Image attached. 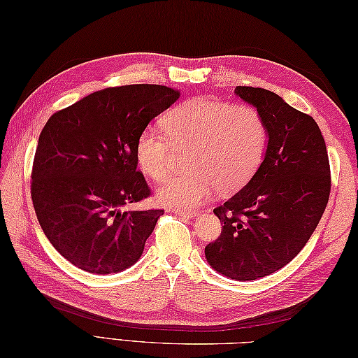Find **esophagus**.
Segmentation results:
<instances>
[{
    "label": "esophagus",
    "mask_w": 358,
    "mask_h": 358,
    "mask_svg": "<svg viewBox=\"0 0 358 358\" xmlns=\"http://www.w3.org/2000/svg\"><path fill=\"white\" fill-rule=\"evenodd\" d=\"M173 212H175V214H178L181 217H187V218H192V217L199 215V212L192 210V209H173Z\"/></svg>",
    "instance_id": "obj_1"
}]
</instances>
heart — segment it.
I'll return each instance as SVG.
<instances>
[{"mask_svg":"<svg viewBox=\"0 0 358 358\" xmlns=\"http://www.w3.org/2000/svg\"><path fill=\"white\" fill-rule=\"evenodd\" d=\"M171 143L155 127H146L135 143L143 173L163 180L172 166L173 150L187 149V171L172 175L157 189V200L169 208H187L208 200L218 187L237 191L260 167L268 131L254 108L210 98H191L163 120Z\"/></svg>","mask_w":358,"mask_h":358,"instance_id":"obj_1","label":"heart"}]
</instances>
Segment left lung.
Here are the masks:
<instances>
[{"instance_id": "obj_1", "label": "left lung", "mask_w": 358, "mask_h": 358, "mask_svg": "<svg viewBox=\"0 0 358 358\" xmlns=\"http://www.w3.org/2000/svg\"><path fill=\"white\" fill-rule=\"evenodd\" d=\"M266 131L264 158L254 177L214 214L222 235L204 248L218 273L238 281L271 275L305 248L329 200V159L313 117L262 87L237 86Z\"/></svg>"}]
</instances>
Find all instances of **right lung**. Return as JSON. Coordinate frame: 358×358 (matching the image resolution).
<instances>
[{"instance_id":"obj_1","label":"right lung","mask_w":358,"mask_h":358,"mask_svg":"<svg viewBox=\"0 0 358 358\" xmlns=\"http://www.w3.org/2000/svg\"><path fill=\"white\" fill-rule=\"evenodd\" d=\"M158 85L109 87L49 118L38 138L32 201L45 237L77 268L108 275L140 260L162 209L129 210L150 191L136 169L141 131L177 101Z\"/></svg>"}]
</instances>
